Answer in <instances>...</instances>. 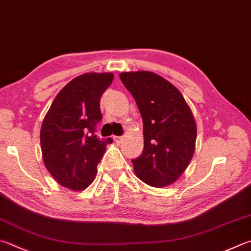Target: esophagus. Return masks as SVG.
I'll use <instances>...</instances> for the list:
<instances>
[{
    "instance_id": "obj_1",
    "label": "esophagus",
    "mask_w": 251,
    "mask_h": 251,
    "mask_svg": "<svg viewBox=\"0 0 251 251\" xmlns=\"http://www.w3.org/2000/svg\"><path fill=\"white\" fill-rule=\"evenodd\" d=\"M113 139H114V141H115L116 144H121L122 140H123V137H122V136H114Z\"/></svg>"
}]
</instances>
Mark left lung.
<instances>
[{
  "label": "left lung",
  "instance_id": "left-lung-1",
  "mask_svg": "<svg viewBox=\"0 0 251 251\" xmlns=\"http://www.w3.org/2000/svg\"><path fill=\"white\" fill-rule=\"evenodd\" d=\"M120 78L144 122V150L131 160L134 171L146 184L166 188L193 158L198 133L193 113L180 91L154 72H122Z\"/></svg>",
  "mask_w": 251,
  "mask_h": 251
}]
</instances>
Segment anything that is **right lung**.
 I'll use <instances>...</instances> for the list:
<instances>
[{"label": "right lung", "mask_w": 251, "mask_h": 251, "mask_svg": "<svg viewBox=\"0 0 251 251\" xmlns=\"http://www.w3.org/2000/svg\"><path fill=\"white\" fill-rule=\"evenodd\" d=\"M114 79L112 72H90L71 80L57 94L40 128L44 165L59 184L88 188L112 139L94 135L101 121L100 100Z\"/></svg>", "instance_id": "right-lung-1"}]
</instances>
